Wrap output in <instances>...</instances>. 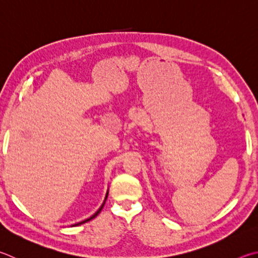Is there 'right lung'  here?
<instances>
[{
  "instance_id": "right-lung-1",
  "label": "right lung",
  "mask_w": 258,
  "mask_h": 258,
  "mask_svg": "<svg viewBox=\"0 0 258 258\" xmlns=\"http://www.w3.org/2000/svg\"><path fill=\"white\" fill-rule=\"evenodd\" d=\"M107 196H108V193H107V195H106V199H107ZM106 199H105V200H106ZM105 202H106V201H105ZM105 202H104V204H105ZM104 204H102V205H101V207H100V209H99V210H98V211H97V212H96L95 214H93V215H92V217H90V218H89V219H87V220H83V221H81V222H79V223H77V224H73V226H80V224H82V223H86V222H88V221H90V220H91V219H93V218H96V217H97V215L100 213V211L102 210V208H104Z\"/></svg>"
}]
</instances>
